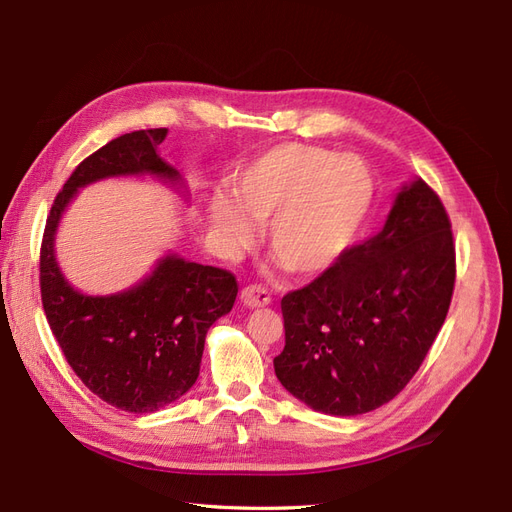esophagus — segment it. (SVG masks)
Returning a JSON list of instances; mask_svg holds the SVG:
<instances>
[{"mask_svg": "<svg viewBox=\"0 0 512 512\" xmlns=\"http://www.w3.org/2000/svg\"><path fill=\"white\" fill-rule=\"evenodd\" d=\"M241 302L247 308H258V306H267L271 304V293L260 284H249L241 291Z\"/></svg>", "mask_w": 512, "mask_h": 512, "instance_id": "1", "label": "esophagus"}]
</instances>
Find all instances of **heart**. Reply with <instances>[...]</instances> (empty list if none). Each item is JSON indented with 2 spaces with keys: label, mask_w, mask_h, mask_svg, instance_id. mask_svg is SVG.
Segmentation results:
<instances>
[{
  "label": "heart",
  "mask_w": 512,
  "mask_h": 512,
  "mask_svg": "<svg viewBox=\"0 0 512 512\" xmlns=\"http://www.w3.org/2000/svg\"><path fill=\"white\" fill-rule=\"evenodd\" d=\"M234 202L215 197L210 223L217 241L236 252L267 223L265 243L293 276H317L354 241L371 206L369 169L354 156L289 143L249 162L232 184Z\"/></svg>",
  "instance_id": "1"
}]
</instances>
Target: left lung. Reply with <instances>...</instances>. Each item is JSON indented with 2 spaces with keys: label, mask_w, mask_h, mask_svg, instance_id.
<instances>
[{
  "label": "left lung",
  "mask_w": 512,
  "mask_h": 512,
  "mask_svg": "<svg viewBox=\"0 0 512 512\" xmlns=\"http://www.w3.org/2000/svg\"><path fill=\"white\" fill-rule=\"evenodd\" d=\"M454 282L450 217L419 178L397 195L378 234L282 297L278 380L326 415L354 417L391 402L439 334Z\"/></svg>",
  "instance_id": "1"
}]
</instances>
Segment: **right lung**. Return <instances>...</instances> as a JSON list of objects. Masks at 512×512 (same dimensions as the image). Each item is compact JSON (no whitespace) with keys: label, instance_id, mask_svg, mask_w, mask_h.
Returning a JSON list of instances; mask_svg holds the SVG:
<instances>
[{"label":"right lung","instance_id":"right-lung-1","mask_svg":"<svg viewBox=\"0 0 512 512\" xmlns=\"http://www.w3.org/2000/svg\"><path fill=\"white\" fill-rule=\"evenodd\" d=\"M165 136L167 128L121 134L73 169L47 215L39 265L45 317L71 369L99 400L141 415L176 402L195 384L206 332L239 293L234 273L167 256L134 289L89 297L62 278L54 232L84 184L134 173L178 180L156 154Z\"/></svg>","mask_w":512,"mask_h":512}]
</instances>
